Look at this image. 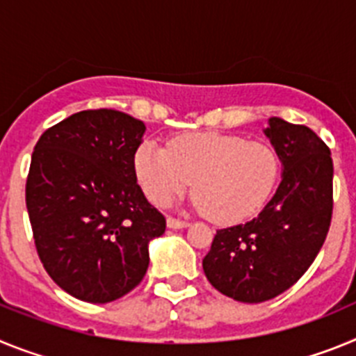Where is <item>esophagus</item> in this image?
Masks as SVG:
<instances>
[{
    "label": "esophagus",
    "mask_w": 356,
    "mask_h": 356,
    "mask_svg": "<svg viewBox=\"0 0 356 356\" xmlns=\"http://www.w3.org/2000/svg\"><path fill=\"white\" fill-rule=\"evenodd\" d=\"M187 226H188L187 221H180V219H175V217H168V228L181 229V228H187Z\"/></svg>",
    "instance_id": "obj_1"
}]
</instances>
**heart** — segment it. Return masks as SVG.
Segmentation results:
<instances>
[{"instance_id": "1", "label": "heart", "mask_w": 356, "mask_h": 356, "mask_svg": "<svg viewBox=\"0 0 356 356\" xmlns=\"http://www.w3.org/2000/svg\"><path fill=\"white\" fill-rule=\"evenodd\" d=\"M134 169L151 203L168 205L193 184L196 209L213 222L234 225L266 205L278 181L280 159L264 140L200 131L178 135L168 149L144 140L135 151Z\"/></svg>"}]
</instances>
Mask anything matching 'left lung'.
<instances>
[{"label":"left lung","instance_id":"1","mask_svg":"<svg viewBox=\"0 0 356 356\" xmlns=\"http://www.w3.org/2000/svg\"><path fill=\"white\" fill-rule=\"evenodd\" d=\"M282 162V181L259 216L217 229L203 259L210 284L235 301L273 300L307 273L328 235L333 210L330 149L310 128L280 118L264 130Z\"/></svg>","mask_w":356,"mask_h":356}]
</instances>
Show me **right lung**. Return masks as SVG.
Listing matches in <instances>:
<instances>
[{"instance_id": "add662e5", "label": "right lung", "mask_w": 356, "mask_h": 356, "mask_svg": "<svg viewBox=\"0 0 356 356\" xmlns=\"http://www.w3.org/2000/svg\"><path fill=\"white\" fill-rule=\"evenodd\" d=\"M144 122L83 110L40 135L26 180L37 253L53 282L89 303L119 300L143 282L149 242L165 219L134 169Z\"/></svg>"}]
</instances>
